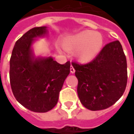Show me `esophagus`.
<instances>
[{"label":"esophagus","mask_w":134,"mask_h":134,"mask_svg":"<svg viewBox=\"0 0 134 134\" xmlns=\"http://www.w3.org/2000/svg\"><path fill=\"white\" fill-rule=\"evenodd\" d=\"M70 71H71V74H74V73L75 72V69L73 68V66H72V65H71V68H70Z\"/></svg>","instance_id":"34e87169"}]
</instances>
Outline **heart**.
Here are the masks:
<instances>
[{
	"label": "heart",
	"mask_w": 134,
	"mask_h": 134,
	"mask_svg": "<svg viewBox=\"0 0 134 134\" xmlns=\"http://www.w3.org/2000/svg\"><path fill=\"white\" fill-rule=\"evenodd\" d=\"M103 46L101 34L92 30H83L71 36L63 42V47L73 53L81 63H88L100 53Z\"/></svg>",
	"instance_id": "b5f03b06"
}]
</instances>
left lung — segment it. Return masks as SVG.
Here are the masks:
<instances>
[{"mask_svg":"<svg viewBox=\"0 0 134 134\" xmlns=\"http://www.w3.org/2000/svg\"><path fill=\"white\" fill-rule=\"evenodd\" d=\"M78 80L77 95L90 110H104L123 95L127 81L126 57L119 41L110 42L87 64L71 63Z\"/></svg>","mask_w":134,"mask_h":134,"instance_id":"obj_1","label":"left lung"}]
</instances>
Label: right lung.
<instances>
[{"label":"right lung","mask_w":134,"mask_h":134,"mask_svg":"<svg viewBox=\"0 0 134 134\" xmlns=\"http://www.w3.org/2000/svg\"><path fill=\"white\" fill-rule=\"evenodd\" d=\"M47 34V27L30 29L15 42L9 61L13 95L21 105L36 113H46L56 106L70 73L69 61L62 65L51 57L34 56L32 44Z\"/></svg>","instance_id":"1"}]
</instances>
